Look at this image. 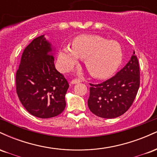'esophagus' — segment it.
Returning <instances> with one entry per match:
<instances>
[{
  "instance_id": "obj_1",
  "label": "esophagus",
  "mask_w": 157,
  "mask_h": 157,
  "mask_svg": "<svg viewBox=\"0 0 157 157\" xmlns=\"http://www.w3.org/2000/svg\"><path fill=\"white\" fill-rule=\"evenodd\" d=\"M82 82V80H80V79H74V80H71V84H76V83H79V82Z\"/></svg>"
}]
</instances>
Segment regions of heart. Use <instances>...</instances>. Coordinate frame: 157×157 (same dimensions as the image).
<instances>
[{"label":"heart","instance_id":"b5f03b06","mask_svg":"<svg viewBox=\"0 0 157 157\" xmlns=\"http://www.w3.org/2000/svg\"><path fill=\"white\" fill-rule=\"evenodd\" d=\"M77 58L85 59L91 76L106 78L120 65L122 50L117 42L97 35H82L74 40L71 48L65 46L59 54V60L65 70L76 65Z\"/></svg>","mask_w":157,"mask_h":157}]
</instances>
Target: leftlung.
I'll return each mask as SVG.
<instances>
[{"label": "left lung", "mask_w": 157, "mask_h": 157, "mask_svg": "<svg viewBox=\"0 0 157 157\" xmlns=\"http://www.w3.org/2000/svg\"><path fill=\"white\" fill-rule=\"evenodd\" d=\"M140 76L138 59L134 51L131 60L114 76L100 83H90V111L102 118L121 116L134 102L140 88Z\"/></svg>", "instance_id": "1"}]
</instances>
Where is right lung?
Wrapping results in <instances>:
<instances>
[{
	"label": "right lung",
	"instance_id": "add662e5",
	"mask_svg": "<svg viewBox=\"0 0 157 157\" xmlns=\"http://www.w3.org/2000/svg\"><path fill=\"white\" fill-rule=\"evenodd\" d=\"M51 44L44 35L36 37L25 48L16 72V91L29 113L39 118L60 114L66 107L69 87L55 68Z\"/></svg>",
	"mask_w": 157,
	"mask_h": 157
}]
</instances>
